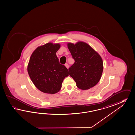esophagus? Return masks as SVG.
<instances>
[{
    "label": "esophagus",
    "mask_w": 135,
    "mask_h": 135,
    "mask_svg": "<svg viewBox=\"0 0 135 135\" xmlns=\"http://www.w3.org/2000/svg\"><path fill=\"white\" fill-rule=\"evenodd\" d=\"M65 66H66V68L68 69H69V64H68V63H66V64H65Z\"/></svg>",
    "instance_id": "esophagus-1"
}]
</instances>
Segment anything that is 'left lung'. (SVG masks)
<instances>
[{"instance_id":"obj_1","label":"left lung","mask_w":135,"mask_h":135,"mask_svg":"<svg viewBox=\"0 0 135 135\" xmlns=\"http://www.w3.org/2000/svg\"><path fill=\"white\" fill-rule=\"evenodd\" d=\"M68 47L75 62L69 71L81 90H89L99 81L103 72V61L100 56L86 43L79 42Z\"/></svg>"}]
</instances>
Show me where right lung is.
Returning a JSON list of instances; mask_svg holds the SVG:
<instances>
[{
  "mask_svg": "<svg viewBox=\"0 0 135 135\" xmlns=\"http://www.w3.org/2000/svg\"><path fill=\"white\" fill-rule=\"evenodd\" d=\"M60 47L59 44L47 43L38 47L30 57L28 73L35 86L43 93H58L63 80L69 76L68 69L60 64L56 56Z\"/></svg>",
  "mask_w": 135,
  "mask_h": 135,
  "instance_id": "obj_1",
  "label": "right lung"
}]
</instances>
